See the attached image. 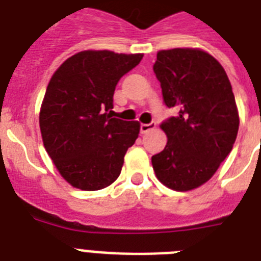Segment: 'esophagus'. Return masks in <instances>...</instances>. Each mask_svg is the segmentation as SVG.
Masks as SVG:
<instances>
[{
  "mask_svg": "<svg viewBox=\"0 0 261 261\" xmlns=\"http://www.w3.org/2000/svg\"><path fill=\"white\" fill-rule=\"evenodd\" d=\"M155 128V123H149V124H141V134H146L149 131L154 130Z\"/></svg>",
  "mask_w": 261,
  "mask_h": 261,
  "instance_id": "34e87169",
  "label": "esophagus"
}]
</instances>
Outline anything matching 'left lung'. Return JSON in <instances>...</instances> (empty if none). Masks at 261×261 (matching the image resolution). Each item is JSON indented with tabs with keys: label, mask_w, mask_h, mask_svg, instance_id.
Returning <instances> with one entry per match:
<instances>
[{
	"label": "left lung",
	"mask_w": 261,
	"mask_h": 261,
	"mask_svg": "<svg viewBox=\"0 0 261 261\" xmlns=\"http://www.w3.org/2000/svg\"><path fill=\"white\" fill-rule=\"evenodd\" d=\"M153 70L164 101L178 107L177 116L161 124L167 146L151 157L164 186L186 192L210 180L233 149L240 116L222 65L200 48L157 53Z\"/></svg>",
	"instance_id": "left-lung-1"
}]
</instances>
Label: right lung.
Segmentation results:
<instances>
[{"mask_svg": "<svg viewBox=\"0 0 261 261\" xmlns=\"http://www.w3.org/2000/svg\"><path fill=\"white\" fill-rule=\"evenodd\" d=\"M143 54L80 51L55 70L39 112L44 149L57 171L83 191L106 188L122 171L141 124L112 118L115 87Z\"/></svg>", "mask_w": 261, "mask_h": 261, "instance_id": "right-lung-1", "label": "right lung"}]
</instances>
